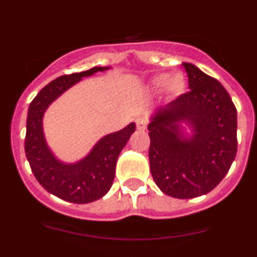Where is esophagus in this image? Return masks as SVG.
Wrapping results in <instances>:
<instances>
[{"mask_svg": "<svg viewBox=\"0 0 257 257\" xmlns=\"http://www.w3.org/2000/svg\"><path fill=\"white\" fill-rule=\"evenodd\" d=\"M145 128H147V120L144 118L137 119V129L138 131H145Z\"/></svg>", "mask_w": 257, "mask_h": 257, "instance_id": "esophagus-1", "label": "esophagus"}]
</instances>
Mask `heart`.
<instances>
[{"instance_id":"obj_1","label":"heart","mask_w":257,"mask_h":257,"mask_svg":"<svg viewBox=\"0 0 257 257\" xmlns=\"http://www.w3.org/2000/svg\"><path fill=\"white\" fill-rule=\"evenodd\" d=\"M149 89L152 92H162L165 90L168 95L173 99L181 97L186 93L188 89V78L181 72L175 73H159L152 77L149 80Z\"/></svg>"}]
</instances>
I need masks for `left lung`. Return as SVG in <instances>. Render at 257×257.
Segmentation results:
<instances>
[{"label":"left lung","instance_id":"8db88e82","mask_svg":"<svg viewBox=\"0 0 257 257\" xmlns=\"http://www.w3.org/2000/svg\"><path fill=\"white\" fill-rule=\"evenodd\" d=\"M190 92L155 108L149 118L150 172L167 195L191 199L211 191L237 150L236 108L222 84L184 63Z\"/></svg>","mask_w":257,"mask_h":257}]
</instances>
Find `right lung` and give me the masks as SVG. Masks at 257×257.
Returning a JSON list of instances; mask_svg holds the SVG:
<instances>
[{
    "mask_svg": "<svg viewBox=\"0 0 257 257\" xmlns=\"http://www.w3.org/2000/svg\"><path fill=\"white\" fill-rule=\"evenodd\" d=\"M112 67H93L52 80L31 102L26 125L25 152L38 183L57 198L74 204H87L103 198L109 191L119 154L136 131V123L102 137L90 152L74 163L58 159L46 141L43 116L49 105L84 77Z\"/></svg>",
    "mask_w": 257,
    "mask_h": 257,
    "instance_id": "add662e5",
    "label": "right lung"
}]
</instances>
